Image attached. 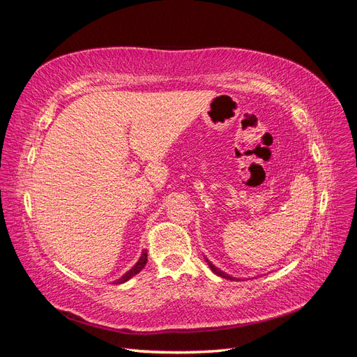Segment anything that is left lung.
<instances>
[{"instance_id":"left-lung-1","label":"left lung","mask_w":357,"mask_h":357,"mask_svg":"<svg viewBox=\"0 0 357 357\" xmlns=\"http://www.w3.org/2000/svg\"><path fill=\"white\" fill-rule=\"evenodd\" d=\"M205 261H207V264H208V266L211 268V271L214 273V274H218V275H220V277H223V278H228V280H235L234 277H231V275H228V274H225V273H222L220 271V269L219 268H215L210 261H208V259H205Z\"/></svg>"}]
</instances>
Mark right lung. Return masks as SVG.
<instances>
[{
	"label": "right lung",
	"mask_w": 357,
	"mask_h": 357,
	"mask_svg": "<svg viewBox=\"0 0 357 357\" xmlns=\"http://www.w3.org/2000/svg\"><path fill=\"white\" fill-rule=\"evenodd\" d=\"M146 262H147V250H144L143 253H142V257H139L138 259V262L131 268V269H129V271L125 274V275H122L121 278H119L117 280V284H121V283H125V282H128V280L129 278H131V277H134L135 274H138L139 271H142V269L146 266Z\"/></svg>",
	"instance_id": "right-lung-1"
}]
</instances>
